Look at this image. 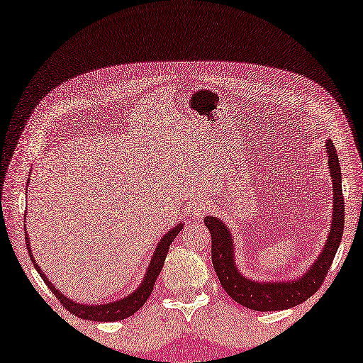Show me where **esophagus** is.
Masks as SVG:
<instances>
[{
  "label": "esophagus",
  "mask_w": 363,
  "mask_h": 363,
  "mask_svg": "<svg viewBox=\"0 0 363 363\" xmlns=\"http://www.w3.org/2000/svg\"><path fill=\"white\" fill-rule=\"evenodd\" d=\"M190 211H191V217L201 218L203 215L207 213V211H209V204H207L206 201H196L195 204H191Z\"/></svg>",
  "instance_id": "1"
}]
</instances>
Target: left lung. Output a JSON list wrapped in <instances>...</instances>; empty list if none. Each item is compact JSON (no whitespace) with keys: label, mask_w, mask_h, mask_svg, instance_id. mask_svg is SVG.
Instances as JSON below:
<instances>
[{"label":"left lung","mask_w":363,"mask_h":363,"mask_svg":"<svg viewBox=\"0 0 363 363\" xmlns=\"http://www.w3.org/2000/svg\"><path fill=\"white\" fill-rule=\"evenodd\" d=\"M329 173L333 177L334 206L333 225L329 229L325 248L313 265L295 281L259 282L245 277L234 262V238L230 230L217 217H206L204 225L212 235V264L221 287L235 303L257 312H273L295 307L309 299L317 291L329 272L335 252L340 246L345 225V201L342 195V172L334 143L326 140Z\"/></svg>","instance_id":"8db88e82"}]
</instances>
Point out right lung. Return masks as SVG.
I'll list each match as a JSON object with an SVG mask.
<instances>
[{
    "label": "right lung",
    "mask_w": 363,
    "mask_h": 363,
    "mask_svg": "<svg viewBox=\"0 0 363 363\" xmlns=\"http://www.w3.org/2000/svg\"><path fill=\"white\" fill-rule=\"evenodd\" d=\"M182 229V223L181 225L174 226L173 229H169L168 233L162 237V240L159 242V245L156 246V250H154L152 254V259L150 262V267L146 269V274L143 277V282L140 284V287H138L135 291L130 293L126 298L118 299V301H113V303L109 304H95V306H90V304H81V303H76V301L68 299L67 296H64L62 293H60L54 285L50 282L48 277L42 272L40 267L35 264V260L33 257V252H30V245L28 240V234H25L26 237V246H28V251L30 254V260H33V264L37 269V273L40 274L42 279L45 281V284L48 285V289L52 291V295L56 296L62 306L68 312H72L73 315H76L78 318L82 320H90V321H118V320H125L130 315H134L140 307L146 303V299L150 298L151 291L154 289V284H156V279L159 273L162 272V267L165 264V257H167V252L169 250V245L176 238V235L181 233Z\"/></svg>",
    "instance_id": "right-lung-1"
}]
</instances>
